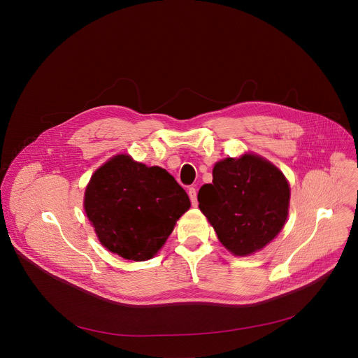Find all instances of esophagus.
Segmentation results:
<instances>
[{
	"mask_svg": "<svg viewBox=\"0 0 358 358\" xmlns=\"http://www.w3.org/2000/svg\"><path fill=\"white\" fill-rule=\"evenodd\" d=\"M188 196H189V200H192V204L196 207L197 206V189L194 187H189Z\"/></svg>",
	"mask_w": 358,
	"mask_h": 358,
	"instance_id": "esophagus-1",
	"label": "esophagus"
}]
</instances>
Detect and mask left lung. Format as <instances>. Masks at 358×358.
Returning a JSON list of instances; mask_svg holds the SVG:
<instances>
[{
    "instance_id": "left-lung-1",
    "label": "left lung",
    "mask_w": 358,
    "mask_h": 358,
    "mask_svg": "<svg viewBox=\"0 0 358 358\" xmlns=\"http://www.w3.org/2000/svg\"><path fill=\"white\" fill-rule=\"evenodd\" d=\"M199 207L236 256L266 246L288 217L289 185L269 161L257 155L226 158L214 165L213 184H204Z\"/></svg>"
}]
</instances>
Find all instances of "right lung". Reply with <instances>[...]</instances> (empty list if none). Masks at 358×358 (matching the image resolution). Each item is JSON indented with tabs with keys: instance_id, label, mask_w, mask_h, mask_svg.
<instances>
[{
	"instance_id": "add662e5",
	"label": "right lung",
	"mask_w": 358,
	"mask_h": 358,
	"mask_svg": "<svg viewBox=\"0 0 358 358\" xmlns=\"http://www.w3.org/2000/svg\"><path fill=\"white\" fill-rule=\"evenodd\" d=\"M189 208L184 188L164 169L116 155L93 174L85 211L101 243L129 260L151 259Z\"/></svg>"
}]
</instances>
